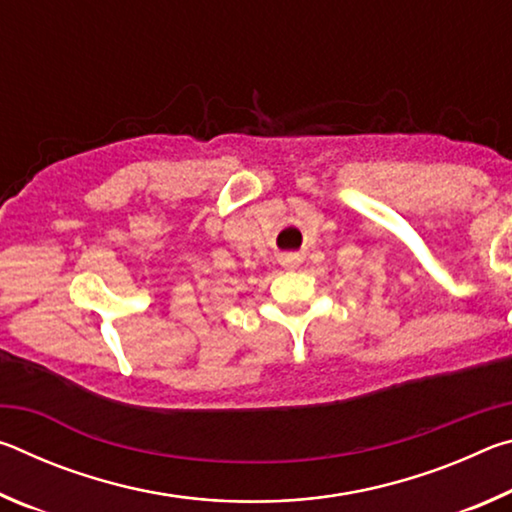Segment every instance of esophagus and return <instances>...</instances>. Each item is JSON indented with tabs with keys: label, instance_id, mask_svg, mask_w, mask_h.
Returning <instances> with one entry per match:
<instances>
[{
	"label": "esophagus",
	"instance_id": "esophagus-1",
	"mask_svg": "<svg viewBox=\"0 0 512 512\" xmlns=\"http://www.w3.org/2000/svg\"><path fill=\"white\" fill-rule=\"evenodd\" d=\"M280 264H282V266H287V268H296V266L300 264V257H298V255H293V253H289V255H280Z\"/></svg>",
	"mask_w": 512,
	"mask_h": 512
}]
</instances>
